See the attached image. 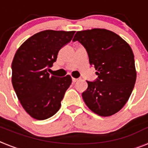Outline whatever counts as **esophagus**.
Here are the masks:
<instances>
[{"instance_id":"34e87169","label":"esophagus","mask_w":148,"mask_h":148,"mask_svg":"<svg viewBox=\"0 0 148 148\" xmlns=\"http://www.w3.org/2000/svg\"><path fill=\"white\" fill-rule=\"evenodd\" d=\"M78 80V78H72V81H73V83H75V82H76Z\"/></svg>"}]
</instances>
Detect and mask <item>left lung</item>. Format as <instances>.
Listing matches in <instances>:
<instances>
[{
    "instance_id": "8db88e82",
    "label": "left lung",
    "mask_w": 148,
    "mask_h": 148,
    "mask_svg": "<svg viewBox=\"0 0 148 148\" xmlns=\"http://www.w3.org/2000/svg\"><path fill=\"white\" fill-rule=\"evenodd\" d=\"M87 50L98 78L88 82L82 97L86 105L101 116L115 114L130 98L136 79L134 55L119 35L104 29L78 31L73 39Z\"/></svg>"
}]
</instances>
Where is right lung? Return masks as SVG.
<instances>
[{
  "mask_svg": "<svg viewBox=\"0 0 148 148\" xmlns=\"http://www.w3.org/2000/svg\"><path fill=\"white\" fill-rule=\"evenodd\" d=\"M75 31L44 30L27 39L12 63V83L18 100L31 117L44 120L56 114L72 83L70 75L50 76L47 70L58 51L70 42Z\"/></svg>",
  "mask_w": 148,
  "mask_h": 148,
  "instance_id": "right-lung-1",
  "label": "right lung"
}]
</instances>
